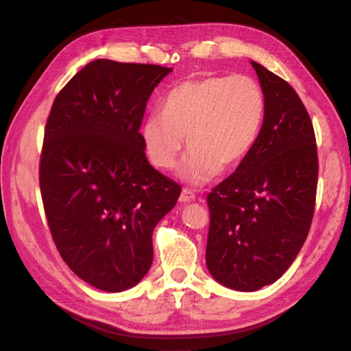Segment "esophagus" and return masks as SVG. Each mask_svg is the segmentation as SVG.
I'll return each mask as SVG.
<instances>
[{
  "mask_svg": "<svg viewBox=\"0 0 351 351\" xmlns=\"http://www.w3.org/2000/svg\"><path fill=\"white\" fill-rule=\"evenodd\" d=\"M195 197V190L193 189H189V187H184L182 192H181V197H180V201L181 203H189V201H193Z\"/></svg>",
  "mask_w": 351,
  "mask_h": 351,
  "instance_id": "34e87169",
  "label": "esophagus"
}]
</instances>
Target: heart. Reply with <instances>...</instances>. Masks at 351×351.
I'll return each instance as SVG.
<instances>
[{"instance_id":"1","label":"heart","mask_w":351,"mask_h":351,"mask_svg":"<svg viewBox=\"0 0 351 351\" xmlns=\"http://www.w3.org/2000/svg\"><path fill=\"white\" fill-rule=\"evenodd\" d=\"M266 114V96L251 75H209L182 82L165 94L161 112L148 114L141 127L144 150L154 167L173 169L186 142L180 167L182 180L201 184L221 165L230 169L251 152Z\"/></svg>"}]
</instances>
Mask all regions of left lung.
<instances>
[{"mask_svg": "<svg viewBox=\"0 0 351 351\" xmlns=\"http://www.w3.org/2000/svg\"><path fill=\"white\" fill-rule=\"evenodd\" d=\"M266 114L251 152L207 195V269L224 287L257 291L283 276L310 232L319 175L316 136L294 88L251 62Z\"/></svg>", "mask_w": 351, "mask_h": 351, "instance_id": "left-lung-1", "label": "left lung"}]
</instances>
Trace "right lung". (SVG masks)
Returning a JSON list of instances; mask_svg holds the SVG:
<instances>
[{"label": "right lung", "instance_id": "1", "mask_svg": "<svg viewBox=\"0 0 351 351\" xmlns=\"http://www.w3.org/2000/svg\"><path fill=\"white\" fill-rule=\"evenodd\" d=\"M171 68L94 60L52 104L40 192L52 240L71 271L108 293L142 280L154 226L181 186L148 164L139 133L154 88Z\"/></svg>", "mask_w": 351, "mask_h": 351}]
</instances>
